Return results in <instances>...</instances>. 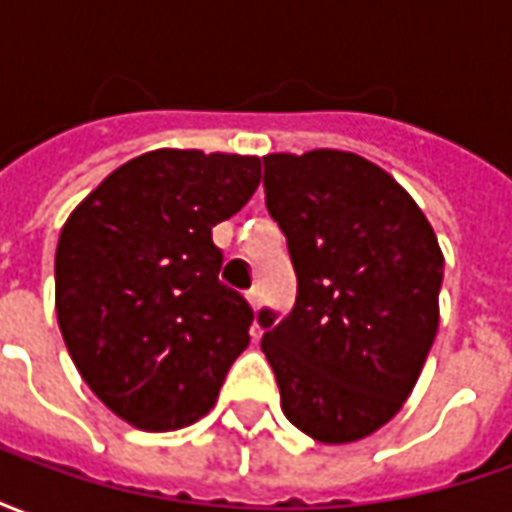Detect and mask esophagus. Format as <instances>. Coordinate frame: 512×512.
Here are the masks:
<instances>
[{
	"instance_id": "obj_1",
	"label": "esophagus",
	"mask_w": 512,
	"mask_h": 512,
	"mask_svg": "<svg viewBox=\"0 0 512 512\" xmlns=\"http://www.w3.org/2000/svg\"><path fill=\"white\" fill-rule=\"evenodd\" d=\"M246 301H249V304H252V310H260V290H249V293H246Z\"/></svg>"
}]
</instances>
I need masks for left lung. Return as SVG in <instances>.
I'll list each match as a JSON object with an SVG mask.
<instances>
[{"instance_id":"8db88e82","label":"left lung","mask_w":512,"mask_h":512,"mask_svg":"<svg viewBox=\"0 0 512 512\" xmlns=\"http://www.w3.org/2000/svg\"><path fill=\"white\" fill-rule=\"evenodd\" d=\"M266 208L288 238L296 304L257 312L285 417L323 444L395 417L439 329L444 257L417 202L343 150L263 158Z\"/></svg>"}]
</instances>
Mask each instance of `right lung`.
<instances>
[{
	"label": "right lung",
	"mask_w": 512,
	"mask_h": 512,
	"mask_svg": "<svg viewBox=\"0 0 512 512\" xmlns=\"http://www.w3.org/2000/svg\"><path fill=\"white\" fill-rule=\"evenodd\" d=\"M260 158L153 150L115 169L65 222L57 321L87 386L142 430L197 422L249 345L255 312L219 282L211 230L244 208Z\"/></svg>",
	"instance_id": "right-lung-1"
}]
</instances>
